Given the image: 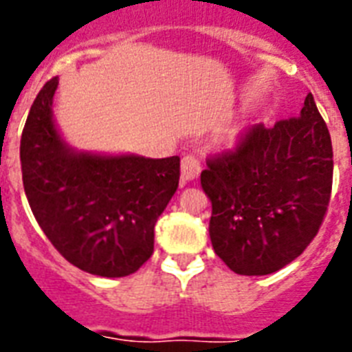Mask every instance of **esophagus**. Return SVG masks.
Here are the masks:
<instances>
[{
	"label": "esophagus",
	"mask_w": 352,
	"mask_h": 352,
	"mask_svg": "<svg viewBox=\"0 0 352 352\" xmlns=\"http://www.w3.org/2000/svg\"><path fill=\"white\" fill-rule=\"evenodd\" d=\"M201 173V162L192 155H186L181 162V181H195Z\"/></svg>",
	"instance_id": "esophagus-1"
}]
</instances>
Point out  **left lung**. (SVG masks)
I'll use <instances>...</instances> for the list:
<instances>
[{"label":"left lung","mask_w":352,"mask_h":352,"mask_svg":"<svg viewBox=\"0 0 352 352\" xmlns=\"http://www.w3.org/2000/svg\"><path fill=\"white\" fill-rule=\"evenodd\" d=\"M201 186L212 201L210 239L226 267L267 276L314 239L333 188V144L309 93L300 117L257 124L234 151L208 160Z\"/></svg>","instance_id":"obj_1"}]
</instances>
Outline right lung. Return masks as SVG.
<instances>
[{"label":"right lung","mask_w":352,"mask_h":352,"mask_svg":"<svg viewBox=\"0 0 352 352\" xmlns=\"http://www.w3.org/2000/svg\"><path fill=\"white\" fill-rule=\"evenodd\" d=\"M58 78L36 96L19 146L25 195L69 263L102 278L137 272L153 254L155 223L179 186L181 160L71 148L52 117Z\"/></svg>","instance_id":"1"}]
</instances>
